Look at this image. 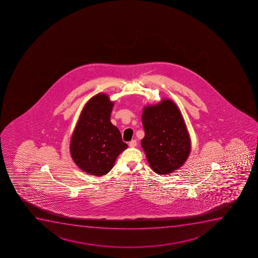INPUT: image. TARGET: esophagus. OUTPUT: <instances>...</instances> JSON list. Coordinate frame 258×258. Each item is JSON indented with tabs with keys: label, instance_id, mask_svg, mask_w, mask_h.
I'll use <instances>...</instances> for the list:
<instances>
[{
	"label": "esophagus",
	"instance_id": "34e87169",
	"mask_svg": "<svg viewBox=\"0 0 258 258\" xmlns=\"http://www.w3.org/2000/svg\"><path fill=\"white\" fill-rule=\"evenodd\" d=\"M137 142L136 141V140H132L131 142H130V143H128V146L131 147V148H135L136 146H137Z\"/></svg>",
	"mask_w": 258,
	"mask_h": 258
}]
</instances>
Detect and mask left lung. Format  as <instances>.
<instances>
[{
  "mask_svg": "<svg viewBox=\"0 0 258 258\" xmlns=\"http://www.w3.org/2000/svg\"><path fill=\"white\" fill-rule=\"evenodd\" d=\"M145 136L141 144L149 166L158 174L179 169L190 155L191 137L179 107L169 98L144 106Z\"/></svg>",
  "mask_w": 258,
  "mask_h": 258,
  "instance_id": "obj_1",
  "label": "left lung"
}]
</instances>
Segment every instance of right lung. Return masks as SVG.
I'll use <instances>...</instances> for the list:
<instances>
[{
    "instance_id": "1",
    "label": "right lung",
    "mask_w": 258,
    "mask_h": 258,
    "mask_svg": "<svg viewBox=\"0 0 258 258\" xmlns=\"http://www.w3.org/2000/svg\"><path fill=\"white\" fill-rule=\"evenodd\" d=\"M114 102L106 93H98L85 103L71 137L70 153L83 172L105 175L127 145L118 128L110 121Z\"/></svg>"
}]
</instances>
